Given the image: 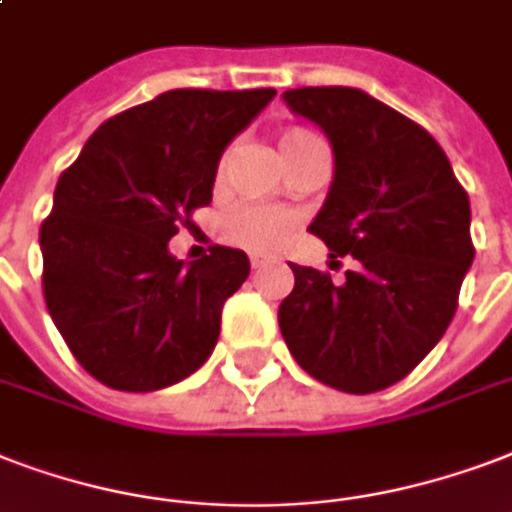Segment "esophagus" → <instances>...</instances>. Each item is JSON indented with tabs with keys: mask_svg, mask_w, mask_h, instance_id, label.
<instances>
[{
	"mask_svg": "<svg viewBox=\"0 0 512 512\" xmlns=\"http://www.w3.org/2000/svg\"><path fill=\"white\" fill-rule=\"evenodd\" d=\"M268 263H273L271 257L265 255H249V265H252V271H260V268H265Z\"/></svg>",
	"mask_w": 512,
	"mask_h": 512,
	"instance_id": "esophagus-1",
	"label": "esophagus"
}]
</instances>
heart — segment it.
<instances>
[{"instance_id": "heart-1", "label": "heart", "mask_w": 512, "mask_h": 512, "mask_svg": "<svg viewBox=\"0 0 512 512\" xmlns=\"http://www.w3.org/2000/svg\"><path fill=\"white\" fill-rule=\"evenodd\" d=\"M319 147L325 144L303 128H290L279 136V150H282L287 169ZM225 163H228V155H222L217 166V182H222ZM298 225L300 212L290 206H236L220 220V239L230 247L247 249V252H273L290 239Z\"/></svg>"}]
</instances>
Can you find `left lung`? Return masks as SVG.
Segmentation results:
<instances>
[{
	"label": "left lung",
	"instance_id": "8db88e82",
	"mask_svg": "<svg viewBox=\"0 0 512 512\" xmlns=\"http://www.w3.org/2000/svg\"><path fill=\"white\" fill-rule=\"evenodd\" d=\"M284 101L333 144V185L308 230L354 268L333 282L292 265L279 327L308 376L370 395L408 376L451 325L475 257L470 198L440 144L360 88H292Z\"/></svg>",
	"mask_w": 512,
	"mask_h": 512
}]
</instances>
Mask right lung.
Listing matches in <instances>:
<instances>
[{
    "instance_id": "obj_1",
    "label": "right lung",
    "mask_w": 512,
    "mask_h": 512,
    "mask_svg": "<svg viewBox=\"0 0 512 512\" xmlns=\"http://www.w3.org/2000/svg\"><path fill=\"white\" fill-rule=\"evenodd\" d=\"M273 96L166 91L104 120L58 177L39 228L42 292L74 360L109 389L155 392L209 360L249 260L212 247L185 265L169 239L212 204L222 150Z\"/></svg>"
}]
</instances>
